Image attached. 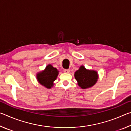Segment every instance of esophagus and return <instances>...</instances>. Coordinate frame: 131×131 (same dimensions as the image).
Returning <instances> with one entry per match:
<instances>
[{
	"label": "esophagus",
	"mask_w": 131,
	"mask_h": 131,
	"mask_svg": "<svg viewBox=\"0 0 131 131\" xmlns=\"http://www.w3.org/2000/svg\"><path fill=\"white\" fill-rule=\"evenodd\" d=\"M63 72L66 73H69L70 72V70L69 69H64L63 70Z\"/></svg>",
	"instance_id": "esophagus-1"
}]
</instances>
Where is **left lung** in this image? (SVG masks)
<instances>
[{"label": "left lung", "mask_w": 131, "mask_h": 131, "mask_svg": "<svg viewBox=\"0 0 131 131\" xmlns=\"http://www.w3.org/2000/svg\"><path fill=\"white\" fill-rule=\"evenodd\" d=\"M74 77L80 87L87 89L94 85L98 79L96 71L86 69L84 66H81L74 73Z\"/></svg>", "instance_id": "8db88e82"}]
</instances>
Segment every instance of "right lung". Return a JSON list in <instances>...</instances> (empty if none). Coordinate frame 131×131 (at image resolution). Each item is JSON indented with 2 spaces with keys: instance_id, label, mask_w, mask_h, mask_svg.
Returning a JSON list of instances; mask_svg holds the SVG:
<instances>
[{
  "instance_id": "right-lung-1",
  "label": "right lung",
  "mask_w": 131,
  "mask_h": 131,
  "mask_svg": "<svg viewBox=\"0 0 131 131\" xmlns=\"http://www.w3.org/2000/svg\"><path fill=\"white\" fill-rule=\"evenodd\" d=\"M58 73L57 69L50 64L43 71L37 74L36 78L41 85L50 89L54 85V81L57 79Z\"/></svg>"
}]
</instances>
